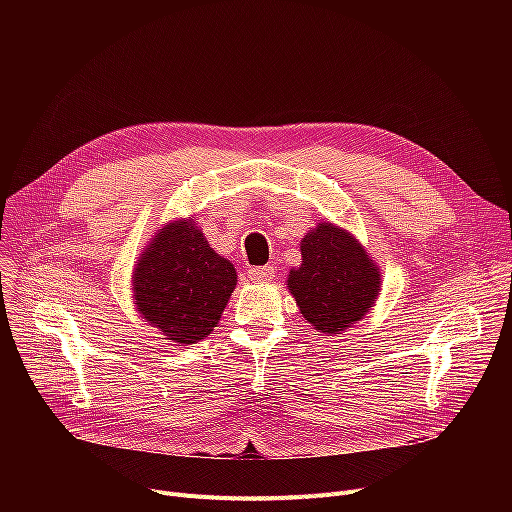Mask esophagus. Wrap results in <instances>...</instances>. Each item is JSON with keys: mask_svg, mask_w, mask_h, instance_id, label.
Returning <instances> with one entry per match:
<instances>
[{"mask_svg": "<svg viewBox=\"0 0 512 512\" xmlns=\"http://www.w3.org/2000/svg\"><path fill=\"white\" fill-rule=\"evenodd\" d=\"M272 276H274L272 265H259V267H251L249 270V278L253 282H267V280H272Z\"/></svg>", "mask_w": 512, "mask_h": 512, "instance_id": "obj_1", "label": "esophagus"}]
</instances>
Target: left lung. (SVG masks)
<instances>
[{"instance_id":"left-lung-1","label":"left lung","mask_w":512,"mask_h":512,"mask_svg":"<svg viewBox=\"0 0 512 512\" xmlns=\"http://www.w3.org/2000/svg\"><path fill=\"white\" fill-rule=\"evenodd\" d=\"M303 263L290 272L288 288L307 321L338 334L359 321L380 290V272L355 238L319 224L301 240Z\"/></svg>"}]
</instances>
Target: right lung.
<instances>
[{"mask_svg":"<svg viewBox=\"0 0 512 512\" xmlns=\"http://www.w3.org/2000/svg\"><path fill=\"white\" fill-rule=\"evenodd\" d=\"M134 303L168 340L193 344L209 336L236 286V272L193 222L170 224L134 267Z\"/></svg>","mask_w":512,"mask_h":512,"instance_id":"add662e5","label":"right lung"}]
</instances>
